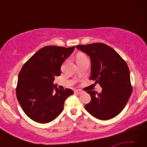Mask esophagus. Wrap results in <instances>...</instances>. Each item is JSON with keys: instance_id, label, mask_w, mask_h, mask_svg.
Masks as SVG:
<instances>
[{"instance_id": "esophagus-1", "label": "esophagus", "mask_w": 147, "mask_h": 147, "mask_svg": "<svg viewBox=\"0 0 147 147\" xmlns=\"http://www.w3.org/2000/svg\"><path fill=\"white\" fill-rule=\"evenodd\" d=\"M82 93V91H80V90H76V91H74V93H76L77 94H80Z\"/></svg>"}]
</instances>
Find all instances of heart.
I'll return each instance as SVG.
<instances>
[{
	"label": "heart",
	"instance_id": "obj_1",
	"mask_svg": "<svg viewBox=\"0 0 147 147\" xmlns=\"http://www.w3.org/2000/svg\"><path fill=\"white\" fill-rule=\"evenodd\" d=\"M86 55H84V54H82V53H80L78 54V55H77L76 57V61L77 60H81V59H86Z\"/></svg>",
	"mask_w": 147,
	"mask_h": 147
}]
</instances>
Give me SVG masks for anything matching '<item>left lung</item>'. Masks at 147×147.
<instances>
[{
    "label": "left lung",
    "instance_id": "left-lung-1",
    "mask_svg": "<svg viewBox=\"0 0 147 147\" xmlns=\"http://www.w3.org/2000/svg\"><path fill=\"white\" fill-rule=\"evenodd\" d=\"M76 47L90 58L91 76L102 88L101 93L88 91L90 102L85 105L88 112L100 120L115 117L124 108L132 88L125 61L111 47L104 43H92Z\"/></svg>",
    "mask_w": 147,
    "mask_h": 147
}]
</instances>
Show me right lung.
I'll return each mask as SVG.
<instances>
[{
    "mask_svg": "<svg viewBox=\"0 0 147 147\" xmlns=\"http://www.w3.org/2000/svg\"><path fill=\"white\" fill-rule=\"evenodd\" d=\"M70 48L48 46L39 49L22 67L16 88L17 100L26 115L39 123L55 119L63 110L67 98L74 93L54 86L55 76H60L61 66L73 53Z\"/></svg>",
    "mask_w": 147,
    "mask_h": 147,
    "instance_id": "add662e5",
    "label": "right lung"
}]
</instances>
